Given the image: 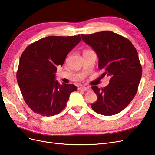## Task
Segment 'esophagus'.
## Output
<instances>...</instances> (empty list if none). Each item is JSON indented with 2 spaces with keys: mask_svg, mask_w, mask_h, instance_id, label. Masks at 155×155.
I'll return each mask as SVG.
<instances>
[{
  "mask_svg": "<svg viewBox=\"0 0 155 155\" xmlns=\"http://www.w3.org/2000/svg\"><path fill=\"white\" fill-rule=\"evenodd\" d=\"M79 90H82L83 91H91V88L89 87H81L79 88Z\"/></svg>",
  "mask_w": 155,
  "mask_h": 155,
  "instance_id": "obj_1",
  "label": "esophagus"
}]
</instances>
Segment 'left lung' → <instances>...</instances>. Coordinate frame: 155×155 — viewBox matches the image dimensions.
Returning <instances> with one entry per match:
<instances>
[{
  "label": "left lung",
  "mask_w": 155,
  "mask_h": 155,
  "mask_svg": "<svg viewBox=\"0 0 155 155\" xmlns=\"http://www.w3.org/2000/svg\"><path fill=\"white\" fill-rule=\"evenodd\" d=\"M81 36L96 51L98 68L104 71L101 76L110 78L104 88L92 87L97 95L92 109L104 116L118 114L130 104L138 91L142 70L137 51L129 39L112 31Z\"/></svg>",
  "instance_id": "obj_1"
}]
</instances>
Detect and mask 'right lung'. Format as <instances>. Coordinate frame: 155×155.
Returning a JSON list of instances; mask_svg holds the SVG:
<instances>
[{
    "label": "right lung",
    "instance_id": "right-lung-1",
    "mask_svg": "<svg viewBox=\"0 0 155 155\" xmlns=\"http://www.w3.org/2000/svg\"><path fill=\"white\" fill-rule=\"evenodd\" d=\"M81 41L80 35L49 36L30 45L22 54L17 72L23 98L30 109L43 116L59 114L67 105L73 84L60 85L55 80L59 65Z\"/></svg>",
    "mask_w": 155,
    "mask_h": 155
}]
</instances>
